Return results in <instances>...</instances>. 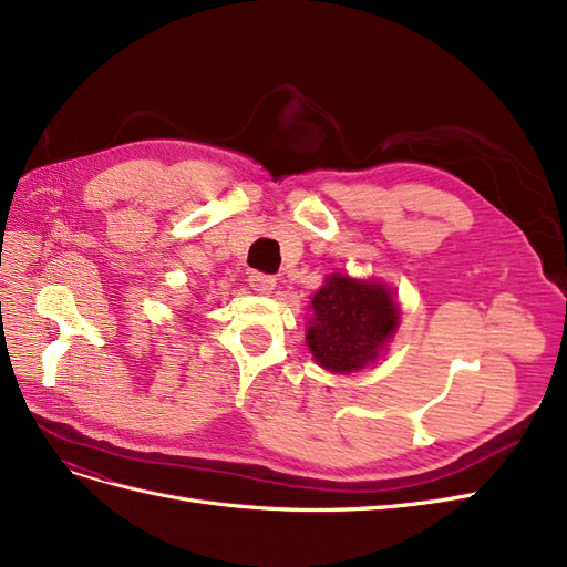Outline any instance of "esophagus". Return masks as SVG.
Listing matches in <instances>:
<instances>
[{
    "label": "esophagus",
    "instance_id": "1",
    "mask_svg": "<svg viewBox=\"0 0 567 567\" xmlns=\"http://www.w3.org/2000/svg\"><path fill=\"white\" fill-rule=\"evenodd\" d=\"M249 287L257 291V295H270V291L276 289V278L266 276V272H251Z\"/></svg>",
    "mask_w": 567,
    "mask_h": 567
}]
</instances>
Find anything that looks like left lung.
Here are the masks:
<instances>
[{
	"instance_id": "left-lung-1",
	"label": "left lung",
	"mask_w": 567,
	"mask_h": 567,
	"mask_svg": "<svg viewBox=\"0 0 567 567\" xmlns=\"http://www.w3.org/2000/svg\"><path fill=\"white\" fill-rule=\"evenodd\" d=\"M308 349L330 372H353L377 358L398 327V306L383 285L332 276L310 301Z\"/></svg>"
}]
</instances>
